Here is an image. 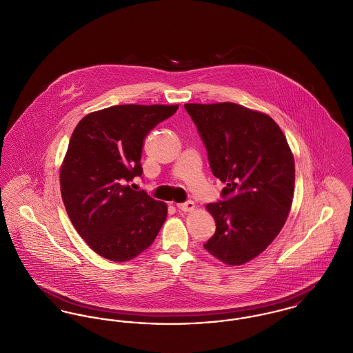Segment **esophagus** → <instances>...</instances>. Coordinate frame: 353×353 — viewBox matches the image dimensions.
<instances>
[{"mask_svg": "<svg viewBox=\"0 0 353 353\" xmlns=\"http://www.w3.org/2000/svg\"><path fill=\"white\" fill-rule=\"evenodd\" d=\"M176 208H178L179 210H182V212H192V210L195 209V203L191 202V201H188V202H185V203H178Z\"/></svg>", "mask_w": 353, "mask_h": 353, "instance_id": "obj_1", "label": "esophagus"}]
</instances>
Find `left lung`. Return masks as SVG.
Instances as JSON below:
<instances>
[{
	"label": "left lung",
	"instance_id": "8db88e82",
	"mask_svg": "<svg viewBox=\"0 0 353 353\" xmlns=\"http://www.w3.org/2000/svg\"><path fill=\"white\" fill-rule=\"evenodd\" d=\"M208 150L223 201L206 206L215 234L203 245L226 265L261 254L281 232L294 191V158L279 124L235 103L185 104Z\"/></svg>",
	"mask_w": 353,
	"mask_h": 353
}]
</instances>
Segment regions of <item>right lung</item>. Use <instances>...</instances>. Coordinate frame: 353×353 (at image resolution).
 I'll use <instances>...</instances> for the list:
<instances>
[{
  "label": "right lung",
  "instance_id": "1",
  "mask_svg": "<svg viewBox=\"0 0 353 353\" xmlns=\"http://www.w3.org/2000/svg\"><path fill=\"white\" fill-rule=\"evenodd\" d=\"M179 105H112L79 121L60 168L61 196L76 232L104 259L124 262L151 246L167 205L125 185L141 176L147 134Z\"/></svg>",
  "mask_w": 353,
  "mask_h": 353
}]
</instances>
